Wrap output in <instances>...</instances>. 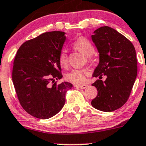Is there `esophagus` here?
<instances>
[{
  "instance_id": "esophagus-1",
  "label": "esophagus",
  "mask_w": 146,
  "mask_h": 146,
  "mask_svg": "<svg viewBox=\"0 0 146 146\" xmlns=\"http://www.w3.org/2000/svg\"><path fill=\"white\" fill-rule=\"evenodd\" d=\"M88 86V85H86V84H83V85H75V87L76 88H78V89H85Z\"/></svg>"
}]
</instances>
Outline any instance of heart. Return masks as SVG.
I'll use <instances>...</instances> for the list:
<instances>
[{
    "mask_svg": "<svg viewBox=\"0 0 146 146\" xmlns=\"http://www.w3.org/2000/svg\"><path fill=\"white\" fill-rule=\"evenodd\" d=\"M73 48L78 50L80 52L84 54L90 59L91 55L94 53V46L89 39L84 36H80L75 40L73 43ZM59 62L62 66H66L68 64V57L66 50H62L59 54ZM89 73L86 68H80V69H73L66 73L65 78L67 81L76 84H81L85 82L86 76Z\"/></svg>",
    "mask_w": 146,
    "mask_h": 146,
    "instance_id": "b5f03b06",
    "label": "heart"
}]
</instances>
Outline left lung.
I'll return each mask as SVG.
<instances>
[{
    "label": "left lung",
    "instance_id": "obj_1",
    "mask_svg": "<svg viewBox=\"0 0 146 146\" xmlns=\"http://www.w3.org/2000/svg\"><path fill=\"white\" fill-rule=\"evenodd\" d=\"M91 39L99 52V63L93 77L98 91L91 105L100 111L110 112L127 102L137 76L136 50L130 41L108 26L98 28ZM107 77L105 81L102 76Z\"/></svg>",
    "mask_w": 146,
    "mask_h": 146
}]
</instances>
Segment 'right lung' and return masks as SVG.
Masks as SVG:
<instances>
[{
	"instance_id": "1",
	"label": "right lung",
	"mask_w": 146,
	"mask_h": 146,
	"mask_svg": "<svg viewBox=\"0 0 146 146\" xmlns=\"http://www.w3.org/2000/svg\"><path fill=\"white\" fill-rule=\"evenodd\" d=\"M65 34L43 33L23 43L15 56L12 82L21 105L34 117L47 119L57 114L64 105L66 93L73 87L68 82L53 83L62 78L58 57Z\"/></svg>"
}]
</instances>
